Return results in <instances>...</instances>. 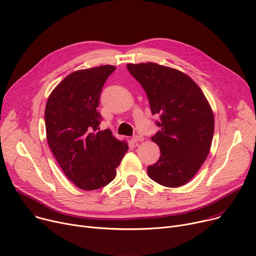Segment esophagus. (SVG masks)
<instances>
[{"label": "esophagus", "mask_w": 256, "mask_h": 256, "mask_svg": "<svg viewBox=\"0 0 256 256\" xmlns=\"http://www.w3.org/2000/svg\"><path fill=\"white\" fill-rule=\"evenodd\" d=\"M132 141L134 143L141 142V141H143V137H141V136L136 134V136H134V137H132Z\"/></svg>", "instance_id": "34e87169"}]
</instances>
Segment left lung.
I'll return each instance as SVG.
<instances>
[{
	"label": "left lung",
	"mask_w": 256,
	"mask_h": 256,
	"mask_svg": "<svg viewBox=\"0 0 256 256\" xmlns=\"http://www.w3.org/2000/svg\"><path fill=\"white\" fill-rule=\"evenodd\" d=\"M142 85L151 113L160 128L151 139L160 149L158 160L147 168L160 185L178 187L188 182L206 160L214 134V115L196 83L186 74L154 62L128 64Z\"/></svg>",
	"instance_id": "1"
}]
</instances>
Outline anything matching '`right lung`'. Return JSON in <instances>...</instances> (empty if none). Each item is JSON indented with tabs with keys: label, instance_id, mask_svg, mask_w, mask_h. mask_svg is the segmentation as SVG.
I'll return each instance as SVG.
<instances>
[{
	"label": "right lung",
	"instance_id": "1",
	"mask_svg": "<svg viewBox=\"0 0 256 256\" xmlns=\"http://www.w3.org/2000/svg\"><path fill=\"white\" fill-rule=\"evenodd\" d=\"M106 64L68 75L50 94L45 108L48 145L64 175L80 190H94L116 176L128 146L100 130L102 88L115 71Z\"/></svg>",
	"mask_w": 256,
	"mask_h": 256
}]
</instances>
